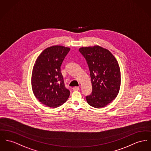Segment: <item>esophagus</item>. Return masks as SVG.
Listing matches in <instances>:
<instances>
[{"label": "esophagus", "instance_id": "1", "mask_svg": "<svg viewBox=\"0 0 151 151\" xmlns=\"http://www.w3.org/2000/svg\"><path fill=\"white\" fill-rule=\"evenodd\" d=\"M73 91H79V87H73Z\"/></svg>", "mask_w": 151, "mask_h": 151}]
</instances>
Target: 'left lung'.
<instances>
[{
	"instance_id": "8db88e82",
	"label": "left lung",
	"mask_w": 151,
	"mask_h": 151,
	"mask_svg": "<svg viewBox=\"0 0 151 151\" xmlns=\"http://www.w3.org/2000/svg\"><path fill=\"white\" fill-rule=\"evenodd\" d=\"M88 65L92 87L86 97L91 106L101 108L115 99L121 84L120 69L115 57L108 50L99 45L79 49Z\"/></svg>"
}]
</instances>
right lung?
<instances>
[{"label": "right lung", "instance_id": "add662e5", "mask_svg": "<svg viewBox=\"0 0 151 151\" xmlns=\"http://www.w3.org/2000/svg\"><path fill=\"white\" fill-rule=\"evenodd\" d=\"M69 47L52 45L45 48L36 60L31 75V86L35 98L42 104L56 108L64 103L70 92L64 86L60 66Z\"/></svg>", "mask_w": 151, "mask_h": 151}]
</instances>
